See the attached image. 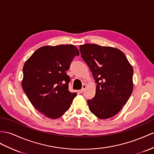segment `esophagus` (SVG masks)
Masks as SVG:
<instances>
[{
    "label": "esophagus",
    "instance_id": "esophagus-1",
    "mask_svg": "<svg viewBox=\"0 0 154 154\" xmlns=\"http://www.w3.org/2000/svg\"><path fill=\"white\" fill-rule=\"evenodd\" d=\"M86 88V85H82V88H81V90H80L81 92V93L85 91V90Z\"/></svg>",
    "mask_w": 154,
    "mask_h": 154
}]
</instances>
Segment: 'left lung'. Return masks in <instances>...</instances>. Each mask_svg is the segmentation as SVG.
<instances>
[{"mask_svg":"<svg viewBox=\"0 0 154 154\" xmlns=\"http://www.w3.org/2000/svg\"><path fill=\"white\" fill-rule=\"evenodd\" d=\"M79 49L97 84L95 96L87 101L90 111L100 119L115 116L132 94V66L124 53L114 47L86 43Z\"/></svg>","mask_w":154,"mask_h":154,"instance_id":"left-lung-1","label":"left lung"}]
</instances>
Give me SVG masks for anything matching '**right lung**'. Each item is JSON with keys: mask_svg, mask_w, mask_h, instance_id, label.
Returning <instances> with one entry per match:
<instances>
[{"mask_svg": "<svg viewBox=\"0 0 154 154\" xmlns=\"http://www.w3.org/2000/svg\"><path fill=\"white\" fill-rule=\"evenodd\" d=\"M73 45L43 46L27 60L23 68L21 85L30 103L46 117L57 119L69 109L77 93L68 90L66 72L75 56Z\"/></svg>", "mask_w": 154, "mask_h": 154, "instance_id": "obj_1", "label": "right lung"}]
</instances>
